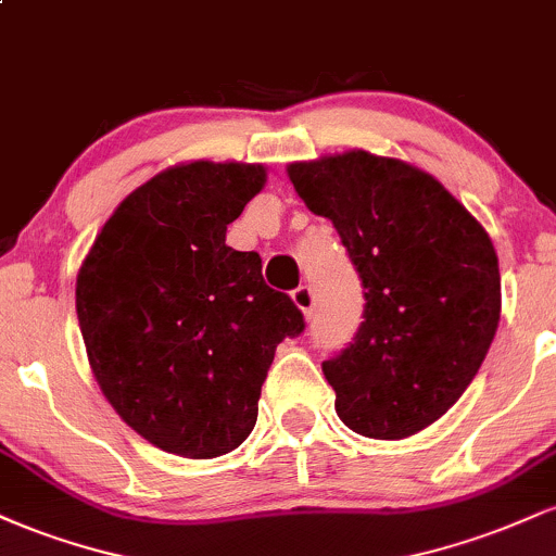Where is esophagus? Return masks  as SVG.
<instances>
[{
  "label": "esophagus",
  "mask_w": 556,
  "mask_h": 556,
  "mask_svg": "<svg viewBox=\"0 0 556 556\" xmlns=\"http://www.w3.org/2000/svg\"><path fill=\"white\" fill-rule=\"evenodd\" d=\"M292 300H295L298 308L311 318V314H314V305H316V295H314V290H311V285L295 287V290H292Z\"/></svg>",
  "instance_id": "34e87169"
}]
</instances>
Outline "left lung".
I'll return each instance as SVG.
<instances>
[{
  "label": "left lung",
  "instance_id": "8db88e82",
  "mask_svg": "<svg viewBox=\"0 0 556 556\" xmlns=\"http://www.w3.org/2000/svg\"><path fill=\"white\" fill-rule=\"evenodd\" d=\"M287 172L340 232L366 298L353 342L321 363L337 413L363 437H413L460 400L500 327L486 229L400 159L350 151Z\"/></svg>",
  "mask_w": 556,
  "mask_h": 556
}]
</instances>
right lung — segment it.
Here are the masks:
<instances>
[{
	"label": "right lung",
	"mask_w": 556,
	"mask_h": 556,
	"mask_svg": "<svg viewBox=\"0 0 556 556\" xmlns=\"http://www.w3.org/2000/svg\"><path fill=\"white\" fill-rule=\"evenodd\" d=\"M256 164L193 162L132 190L83 261L75 308L101 392L164 452L216 457L248 439L274 350L305 318L227 225L264 188Z\"/></svg>",
	"instance_id": "add662e5"
}]
</instances>
